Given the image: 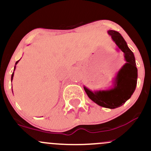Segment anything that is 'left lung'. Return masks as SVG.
I'll list each match as a JSON object with an SVG mask.
<instances>
[{
    "instance_id": "1",
    "label": "left lung",
    "mask_w": 151,
    "mask_h": 151,
    "mask_svg": "<svg viewBox=\"0 0 151 151\" xmlns=\"http://www.w3.org/2000/svg\"><path fill=\"white\" fill-rule=\"evenodd\" d=\"M108 34L117 45L118 51L121 50L124 52L126 63L118 71L110 88L91 91L84 86V89L90 99L96 104L113 109L121 106L132 96L136 87L138 70L134 55L121 35L112 30H108Z\"/></svg>"
}]
</instances>
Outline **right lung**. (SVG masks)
<instances>
[{
    "instance_id": "1",
    "label": "right lung",
    "mask_w": 151,
    "mask_h": 151,
    "mask_svg": "<svg viewBox=\"0 0 151 151\" xmlns=\"http://www.w3.org/2000/svg\"><path fill=\"white\" fill-rule=\"evenodd\" d=\"M20 60H19L18 61H17L16 62H15V67H14V70H13V74H12V75H11V82H12V81H13V76H14V72H15V67H16V65L18 63V62L20 61ZM12 91H13V89H12Z\"/></svg>"
}]
</instances>
